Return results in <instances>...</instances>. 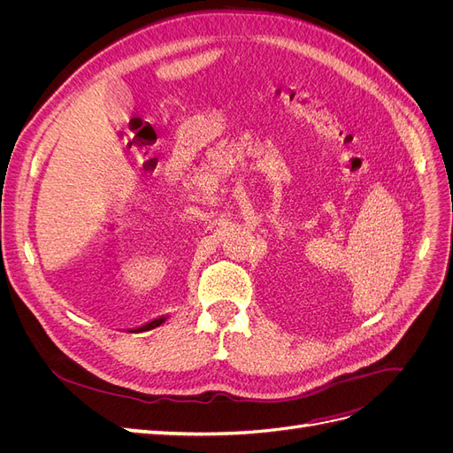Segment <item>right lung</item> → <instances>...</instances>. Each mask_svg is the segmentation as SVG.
<instances>
[{"instance_id": "obj_1", "label": "right lung", "mask_w": 453, "mask_h": 453, "mask_svg": "<svg viewBox=\"0 0 453 453\" xmlns=\"http://www.w3.org/2000/svg\"><path fill=\"white\" fill-rule=\"evenodd\" d=\"M162 323H164V318H160V319H155V321H150L149 325H145V326L138 328V333H140V331H149V328H155V326H158V325H162Z\"/></svg>"}]
</instances>
